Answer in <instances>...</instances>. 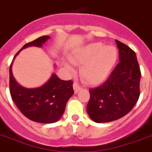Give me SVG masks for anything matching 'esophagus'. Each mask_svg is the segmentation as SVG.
Returning a JSON list of instances; mask_svg holds the SVG:
<instances>
[{"label":"esophagus","mask_w":152,"mask_h":152,"mask_svg":"<svg viewBox=\"0 0 152 152\" xmlns=\"http://www.w3.org/2000/svg\"><path fill=\"white\" fill-rule=\"evenodd\" d=\"M82 89H83V88H82L81 86H80L79 83H73V89H74L75 93H77V92H79V91L81 90Z\"/></svg>","instance_id":"esophagus-1"}]
</instances>
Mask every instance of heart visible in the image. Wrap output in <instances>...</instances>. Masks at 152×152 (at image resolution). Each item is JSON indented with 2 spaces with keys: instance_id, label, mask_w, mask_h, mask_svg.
<instances>
[{
  "instance_id": "heart-1",
  "label": "heart",
  "mask_w": 152,
  "mask_h": 152,
  "mask_svg": "<svg viewBox=\"0 0 152 152\" xmlns=\"http://www.w3.org/2000/svg\"><path fill=\"white\" fill-rule=\"evenodd\" d=\"M117 58L118 52L115 47L92 43L72 54L70 60L74 64H83L80 75L86 83L97 85L107 79L115 65ZM66 66L71 69L68 64Z\"/></svg>"
}]
</instances>
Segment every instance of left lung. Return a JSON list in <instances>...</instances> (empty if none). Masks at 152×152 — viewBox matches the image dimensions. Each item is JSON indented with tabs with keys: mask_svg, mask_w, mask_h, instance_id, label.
Segmentation results:
<instances>
[{
	"mask_svg": "<svg viewBox=\"0 0 152 152\" xmlns=\"http://www.w3.org/2000/svg\"><path fill=\"white\" fill-rule=\"evenodd\" d=\"M119 63L100 86L89 89L87 113L97 123L122 118L133 109L140 96L141 70L136 54L115 39Z\"/></svg>",
	"mask_w": 152,
	"mask_h": 152,
	"instance_id": "8db88e82",
	"label": "left lung"
}]
</instances>
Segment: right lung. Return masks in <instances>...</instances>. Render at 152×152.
Here are the masks:
<instances>
[{
  "label": "right lung",
  "instance_id": "obj_1",
  "mask_svg": "<svg viewBox=\"0 0 152 152\" xmlns=\"http://www.w3.org/2000/svg\"><path fill=\"white\" fill-rule=\"evenodd\" d=\"M43 36L27 43L17 53L10 66V92L17 107L29 119L39 123H53L61 118L66 105L74 91L72 80H60L53 74L50 80L42 86L27 89L17 83L12 73V63L23 49L28 47H41L50 39Z\"/></svg>",
  "mask_w": 152,
  "mask_h": 152
}]
</instances>
